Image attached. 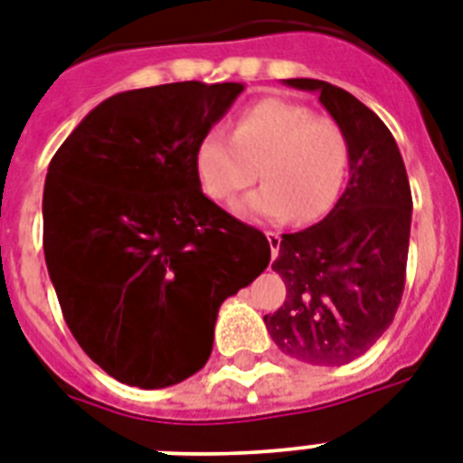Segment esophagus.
Masks as SVG:
<instances>
[{"label": "esophagus", "instance_id": "34e87169", "mask_svg": "<svg viewBox=\"0 0 463 463\" xmlns=\"http://www.w3.org/2000/svg\"><path fill=\"white\" fill-rule=\"evenodd\" d=\"M265 236H268V243H269V253H272V260H275L277 255H279V234H275V232H265Z\"/></svg>", "mask_w": 463, "mask_h": 463}]
</instances>
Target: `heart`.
<instances>
[{
	"instance_id": "b5f03b06",
	"label": "heart",
	"mask_w": 463,
	"mask_h": 463,
	"mask_svg": "<svg viewBox=\"0 0 463 463\" xmlns=\"http://www.w3.org/2000/svg\"><path fill=\"white\" fill-rule=\"evenodd\" d=\"M349 165L346 136L308 107L268 98L243 109L232 138L210 131L195 150V174L217 203H232L260 174V186L236 205L249 220L308 224L335 205Z\"/></svg>"
}]
</instances>
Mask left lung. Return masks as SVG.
I'll return each mask as SVG.
<instances>
[{
    "mask_svg": "<svg viewBox=\"0 0 463 463\" xmlns=\"http://www.w3.org/2000/svg\"><path fill=\"white\" fill-rule=\"evenodd\" d=\"M316 92L349 146V184L323 222L284 234L272 269L287 284L265 316L282 354L310 365L364 356L394 320L404 294L411 188L390 128L351 92L316 79H287Z\"/></svg>",
    "mask_w": 463,
    "mask_h": 463,
    "instance_id": "1",
    "label": "left lung"
}]
</instances>
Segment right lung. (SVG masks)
Here are the masks:
<instances>
[{"label":"right lung","instance_id":"add662e5","mask_svg":"<svg viewBox=\"0 0 463 463\" xmlns=\"http://www.w3.org/2000/svg\"><path fill=\"white\" fill-rule=\"evenodd\" d=\"M243 83L117 92L47 169L43 246L71 335L119 383L191 378L213 354L224 298L269 262L262 232L203 194L195 150Z\"/></svg>","mask_w":463,"mask_h":463}]
</instances>
